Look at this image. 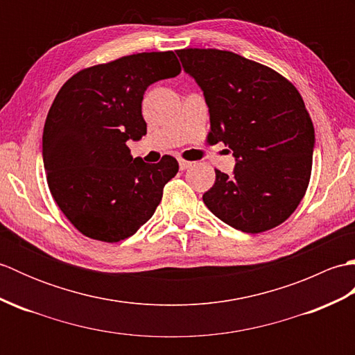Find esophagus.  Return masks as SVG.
<instances>
[{
  "label": "esophagus",
  "mask_w": 355,
  "mask_h": 355,
  "mask_svg": "<svg viewBox=\"0 0 355 355\" xmlns=\"http://www.w3.org/2000/svg\"><path fill=\"white\" fill-rule=\"evenodd\" d=\"M178 163H180V169H182V171H186V169H189V168H191V166L193 164L192 162H187V160H183V158H182V160H178Z\"/></svg>",
  "instance_id": "1"
}]
</instances>
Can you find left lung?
<instances>
[{
  "label": "left lung",
  "mask_w": 355,
  "mask_h": 355,
  "mask_svg": "<svg viewBox=\"0 0 355 355\" xmlns=\"http://www.w3.org/2000/svg\"><path fill=\"white\" fill-rule=\"evenodd\" d=\"M177 55L205 94L207 141H223L236 160L230 177L215 169L205 205L245 233L282 224L311 177L314 126L302 96L277 71L236 53L184 49Z\"/></svg>",
  "instance_id": "8db88e82"
}]
</instances>
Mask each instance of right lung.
Segmentation results:
<instances>
[{"mask_svg": "<svg viewBox=\"0 0 355 355\" xmlns=\"http://www.w3.org/2000/svg\"><path fill=\"white\" fill-rule=\"evenodd\" d=\"M180 71L173 51L137 53L80 70L59 89L44 125V169L56 205L82 235L119 243L160 205L178 162L163 155L145 163L126 141L146 134V88Z\"/></svg>", "mask_w": 355, "mask_h": 355, "instance_id": "right-lung-1", "label": "right lung"}]
</instances>
